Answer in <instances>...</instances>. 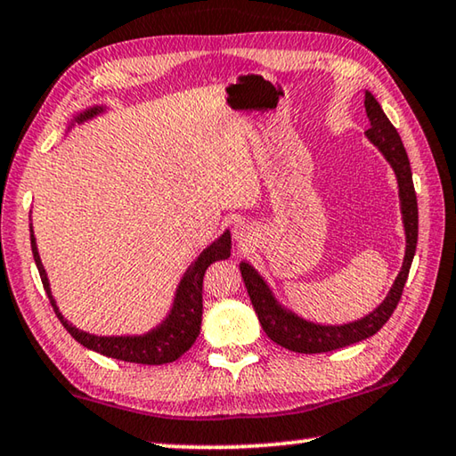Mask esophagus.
Segmentation results:
<instances>
[{
	"instance_id": "1",
	"label": "esophagus",
	"mask_w": 456,
	"mask_h": 456,
	"mask_svg": "<svg viewBox=\"0 0 456 456\" xmlns=\"http://www.w3.org/2000/svg\"><path fill=\"white\" fill-rule=\"evenodd\" d=\"M235 237H237V240H240V241H243L245 237H249L248 229H245L243 225H237V227H235Z\"/></svg>"
}]
</instances>
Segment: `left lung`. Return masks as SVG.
<instances>
[{
    "label": "left lung",
    "instance_id": "8db88e82",
    "mask_svg": "<svg viewBox=\"0 0 456 456\" xmlns=\"http://www.w3.org/2000/svg\"><path fill=\"white\" fill-rule=\"evenodd\" d=\"M365 111L367 119H370V127H367L365 134L381 150V154L387 158V162L392 164L397 176V184H400L402 215L408 243L402 272L397 273L387 298L371 314H367L365 319L343 324V327H322V324L306 322L298 319V316H294L292 313L281 310L278 302L273 300L270 290H267L265 281L259 278V273L249 264L243 262L240 265L241 278L245 281V288H248L249 300L256 308L257 319L262 322V329L273 343L284 346V349L296 353H327L363 341V338L375 335L389 321V316L394 314L397 302L402 298L403 286H406L410 265L411 259H414L418 243V200L414 183H411L410 160L400 134L395 132L392 121L387 119V115L381 110L371 93L365 95Z\"/></svg>",
    "mask_w": 456,
    "mask_h": 456
}]
</instances>
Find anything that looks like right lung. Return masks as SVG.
Returning a JSON list of instances; mask_svg holds the SVG:
<instances>
[{
  "mask_svg": "<svg viewBox=\"0 0 456 456\" xmlns=\"http://www.w3.org/2000/svg\"><path fill=\"white\" fill-rule=\"evenodd\" d=\"M99 110L93 107V110L85 111L78 115V121L89 119L95 115ZM32 241V254L36 267L40 272L42 286L48 294L50 305H53L56 316L62 322V327L70 332V337L75 341L81 343L86 349H93L101 353V355L119 359V361H129V363H143V365H164L172 363L178 357H183L186 351L191 349L192 343L197 341L200 332V321H202V278H205L207 267L211 265L216 259H227L231 256V235L225 231L219 240L213 245L202 251V254L194 259V264L189 267V272L184 273L183 281H180L175 308L168 319H166L160 327L154 329L148 335L142 337H95L89 335V332H83L64 321V316L56 308V302L50 294L48 278L45 267H42L38 249H36V240L30 235Z\"/></svg>",
  "mask_w": 456,
  "mask_h": 456,
  "instance_id": "right-lung-1",
  "label": "right lung"
}]
</instances>
